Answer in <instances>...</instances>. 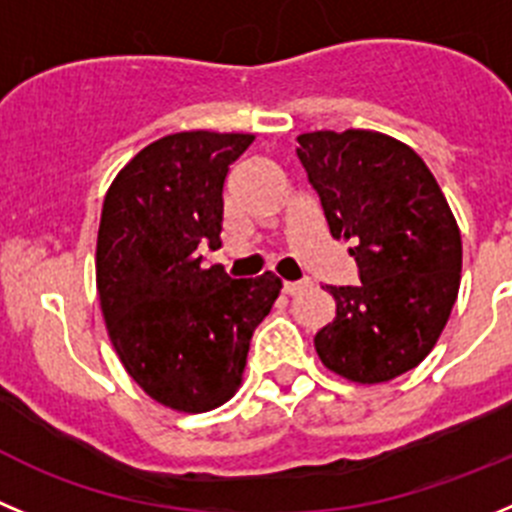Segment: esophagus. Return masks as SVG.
<instances>
[{
	"label": "esophagus",
	"instance_id": "esophagus-1",
	"mask_svg": "<svg viewBox=\"0 0 512 512\" xmlns=\"http://www.w3.org/2000/svg\"><path fill=\"white\" fill-rule=\"evenodd\" d=\"M306 288H311V280H285L283 283V290L288 296H298Z\"/></svg>",
	"mask_w": 512,
	"mask_h": 512
}]
</instances>
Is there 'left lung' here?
Here are the masks:
<instances>
[{
	"label": "left lung",
	"mask_w": 512,
	"mask_h": 512,
	"mask_svg": "<svg viewBox=\"0 0 512 512\" xmlns=\"http://www.w3.org/2000/svg\"><path fill=\"white\" fill-rule=\"evenodd\" d=\"M298 160L334 239H352L359 285H329L336 316L316 334L321 362L362 385L423 362L459 293L462 237L416 150L372 130L298 135Z\"/></svg>",
	"instance_id": "8db88e82"
}]
</instances>
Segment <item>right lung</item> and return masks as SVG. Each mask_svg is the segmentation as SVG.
<instances>
[{
    "label": "right lung",
    "mask_w": 512,
    "mask_h": 512,
    "mask_svg": "<svg viewBox=\"0 0 512 512\" xmlns=\"http://www.w3.org/2000/svg\"><path fill=\"white\" fill-rule=\"evenodd\" d=\"M255 135L176 132L119 170L101 209L96 288L132 380L173 411L204 413L237 393L252 331L280 278L204 267L222 247L224 181Z\"/></svg>",
    "instance_id": "add662e5"
}]
</instances>
